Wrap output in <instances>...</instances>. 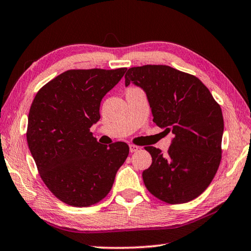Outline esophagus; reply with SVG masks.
I'll list each match as a JSON object with an SVG mask.
<instances>
[{"label": "esophagus", "mask_w": 251, "mask_h": 251, "mask_svg": "<svg viewBox=\"0 0 251 251\" xmlns=\"http://www.w3.org/2000/svg\"><path fill=\"white\" fill-rule=\"evenodd\" d=\"M138 150H139L138 146L133 145V144H130V145H129V151L130 152H135V151H137Z\"/></svg>", "instance_id": "1"}]
</instances>
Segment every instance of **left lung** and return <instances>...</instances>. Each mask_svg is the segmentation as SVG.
I'll return each instance as SVG.
<instances>
[{
    "instance_id": "left-lung-1",
    "label": "left lung",
    "mask_w": 251,
    "mask_h": 251,
    "mask_svg": "<svg viewBox=\"0 0 251 251\" xmlns=\"http://www.w3.org/2000/svg\"><path fill=\"white\" fill-rule=\"evenodd\" d=\"M145 91L152 122L174 138L167 154L147 146L151 165L143 172L148 192L167 203L197 198L214 179L222 160L220 105L196 76L167 65L130 67L125 85Z\"/></svg>"
}]
</instances>
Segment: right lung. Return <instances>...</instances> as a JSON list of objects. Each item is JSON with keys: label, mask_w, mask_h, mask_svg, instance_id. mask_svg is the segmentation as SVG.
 Listing matches in <instances>:
<instances>
[{"label": "right lung", "mask_w": 251, "mask_h": 251, "mask_svg": "<svg viewBox=\"0 0 251 251\" xmlns=\"http://www.w3.org/2000/svg\"><path fill=\"white\" fill-rule=\"evenodd\" d=\"M126 67L70 70L37 92L28 113L26 139L42 180L59 201L74 207L107 196L129 152L124 142L101 145L90 131L101 99Z\"/></svg>", "instance_id": "obj_1"}]
</instances>
